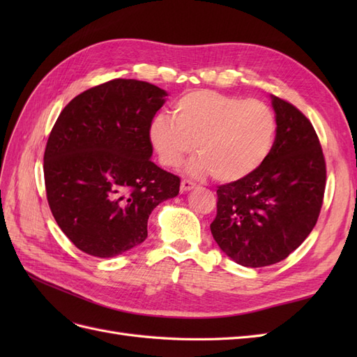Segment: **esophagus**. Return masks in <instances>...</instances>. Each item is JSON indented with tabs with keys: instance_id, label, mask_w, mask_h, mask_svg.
<instances>
[{
	"instance_id": "obj_1",
	"label": "esophagus",
	"mask_w": 357,
	"mask_h": 357,
	"mask_svg": "<svg viewBox=\"0 0 357 357\" xmlns=\"http://www.w3.org/2000/svg\"><path fill=\"white\" fill-rule=\"evenodd\" d=\"M195 186H197V183H195V181H192V180H189V178L181 180V185H180V188H181V190H183V192H188V190L193 189Z\"/></svg>"
}]
</instances>
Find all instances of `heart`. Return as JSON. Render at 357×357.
I'll list each match as a JSON object with an SVG mask.
<instances>
[{
	"mask_svg": "<svg viewBox=\"0 0 357 357\" xmlns=\"http://www.w3.org/2000/svg\"><path fill=\"white\" fill-rule=\"evenodd\" d=\"M277 137L274 112L262 101L214 91H193L172 105L171 117L158 116L150 126L159 160L177 167L197 147L189 165L195 176L223 183L245 178L261 167Z\"/></svg>",
	"mask_w": 357,
	"mask_h": 357,
	"instance_id": "heart-1",
	"label": "heart"
}]
</instances>
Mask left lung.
Masks as SVG:
<instances>
[{
  "instance_id": "8db88e82",
  "label": "left lung",
  "mask_w": 357,
  "mask_h": 357,
  "mask_svg": "<svg viewBox=\"0 0 357 357\" xmlns=\"http://www.w3.org/2000/svg\"><path fill=\"white\" fill-rule=\"evenodd\" d=\"M277 137L266 160L250 176L218 188L213 238L243 266L286 259L314 228L326 186V162L311 122L271 96Z\"/></svg>"
}]
</instances>
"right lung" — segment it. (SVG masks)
I'll return each instance as SVG.
<instances>
[{"instance_id": "1", "label": "right lung", "mask_w": 357, "mask_h": 357, "mask_svg": "<svg viewBox=\"0 0 357 357\" xmlns=\"http://www.w3.org/2000/svg\"><path fill=\"white\" fill-rule=\"evenodd\" d=\"M165 96L152 83L114 79L75 96L53 125L46 197L79 250L113 257L142 244L150 213L177 197L180 177L150 160V126Z\"/></svg>"}]
</instances>
